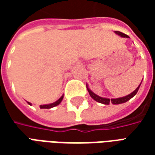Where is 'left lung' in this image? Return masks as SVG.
Masks as SVG:
<instances>
[{
    "instance_id": "obj_1",
    "label": "left lung",
    "mask_w": 155,
    "mask_h": 155,
    "mask_svg": "<svg viewBox=\"0 0 155 155\" xmlns=\"http://www.w3.org/2000/svg\"><path fill=\"white\" fill-rule=\"evenodd\" d=\"M115 34H117L118 35H120L121 37H126V38H129V36L125 34H124L122 32L120 31H114ZM141 83L140 84V85L138 86V87L135 89V91H134L132 93H130V94H128L126 96H124V97H120V98H116V99H108V98H103V97H101V96H99L97 95L96 94H94V92H92V91L89 89L88 87V85L86 84V86H87V90H88V92H89V94L91 96V98L94 100L95 101H97L99 103H101V104H110V103H112L113 104H123V103H125L127 102L128 101H130L131 98H133L135 94H137V92L139 91V89H140V86Z\"/></svg>"
}]
</instances>
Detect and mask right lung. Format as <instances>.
Returning a JSON list of instances; mask_svg holds the SVG:
<instances>
[{
	"mask_svg": "<svg viewBox=\"0 0 155 155\" xmlns=\"http://www.w3.org/2000/svg\"><path fill=\"white\" fill-rule=\"evenodd\" d=\"M63 98H64V95H62L58 101H56L54 103H51V104H43V105H40V108L41 109H51V108H53L54 106H57L58 104H61V102L63 100ZM30 105H31V103H30V102H27Z\"/></svg>",
	"mask_w": 155,
	"mask_h": 155,
	"instance_id": "add662e5",
	"label": "right lung"
}]
</instances>
